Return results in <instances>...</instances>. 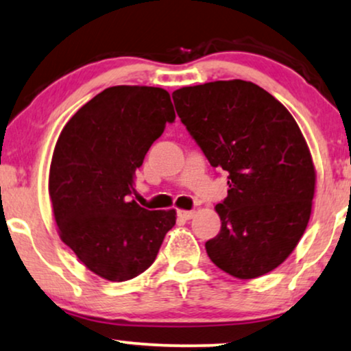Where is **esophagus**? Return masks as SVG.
I'll return each mask as SVG.
<instances>
[{
	"mask_svg": "<svg viewBox=\"0 0 351 351\" xmlns=\"http://www.w3.org/2000/svg\"><path fill=\"white\" fill-rule=\"evenodd\" d=\"M194 215H195L194 210H189V212H188V210H178V217L183 218V219H191L194 217Z\"/></svg>",
	"mask_w": 351,
	"mask_h": 351,
	"instance_id": "1",
	"label": "esophagus"
}]
</instances>
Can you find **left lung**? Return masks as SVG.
I'll use <instances>...</instances> for the list:
<instances>
[{
	"label": "left lung",
	"mask_w": 351,
	"mask_h": 351,
	"mask_svg": "<svg viewBox=\"0 0 351 351\" xmlns=\"http://www.w3.org/2000/svg\"><path fill=\"white\" fill-rule=\"evenodd\" d=\"M171 96L210 165L228 171V197L215 207L221 230L205 242L210 260L234 278L263 276L292 254L311 215L316 173L297 121L252 82H210Z\"/></svg>",
	"instance_id": "8db88e82"
}]
</instances>
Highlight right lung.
I'll list each match as a JSON object with an SVG mask.
<instances>
[{
	"mask_svg": "<svg viewBox=\"0 0 351 351\" xmlns=\"http://www.w3.org/2000/svg\"><path fill=\"white\" fill-rule=\"evenodd\" d=\"M175 117L162 88L110 86L77 110L56 143L49 197L59 236L107 281L144 273L175 226V210L130 200L134 171Z\"/></svg>",
	"mask_w": 351,
	"mask_h": 351,
	"instance_id": "add662e5",
	"label": "right lung"
}]
</instances>
